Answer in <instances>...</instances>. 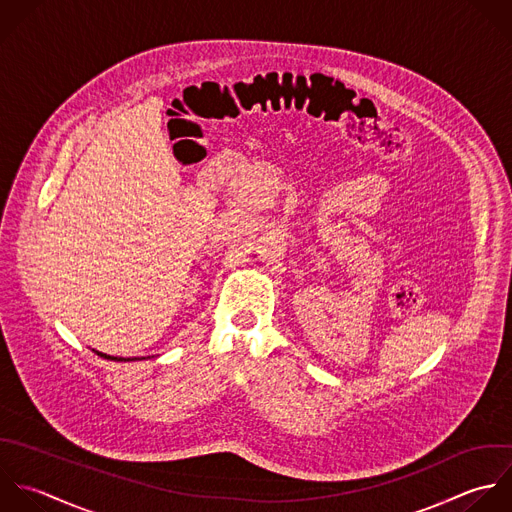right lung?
<instances>
[{
	"mask_svg": "<svg viewBox=\"0 0 512 512\" xmlns=\"http://www.w3.org/2000/svg\"><path fill=\"white\" fill-rule=\"evenodd\" d=\"M99 357H103V359H111V361H137V357H127V359H123V357H111V355H105V353H99V351H95Z\"/></svg>",
	"mask_w": 512,
	"mask_h": 512,
	"instance_id": "add662e5",
	"label": "right lung"
}]
</instances>
